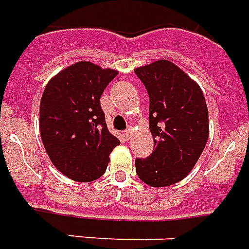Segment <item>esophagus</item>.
<instances>
[{"label":"esophagus","mask_w":249,"mask_h":249,"mask_svg":"<svg viewBox=\"0 0 249 249\" xmlns=\"http://www.w3.org/2000/svg\"><path fill=\"white\" fill-rule=\"evenodd\" d=\"M124 138L126 141H129L130 138H132V130L130 129H128V130H125L124 132Z\"/></svg>","instance_id":"obj_1"}]
</instances>
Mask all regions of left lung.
<instances>
[{
	"mask_svg": "<svg viewBox=\"0 0 249 249\" xmlns=\"http://www.w3.org/2000/svg\"><path fill=\"white\" fill-rule=\"evenodd\" d=\"M150 97V130L155 150L136 159L138 177L152 187L177 183L200 158L209 134L203 91L181 68L168 60L136 68Z\"/></svg>",
	"mask_w": 249,
	"mask_h": 249,
	"instance_id": "left-lung-1",
	"label": "left lung"
}]
</instances>
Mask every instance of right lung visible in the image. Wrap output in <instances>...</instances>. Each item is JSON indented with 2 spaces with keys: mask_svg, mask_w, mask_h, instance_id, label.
<instances>
[{
  "mask_svg": "<svg viewBox=\"0 0 249 249\" xmlns=\"http://www.w3.org/2000/svg\"><path fill=\"white\" fill-rule=\"evenodd\" d=\"M79 62L48 83L40 103V133L56 169L73 181L90 182L105 174L109 154L120 141L107 129L101 97L115 77Z\"/></svg>",
  "mask_w": 249,
  "mask_h": 249,
  "instance_id": "1",
  "label": "right lung"
}]
</instances>
